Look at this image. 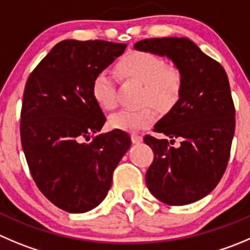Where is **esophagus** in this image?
<instances>
[{"label":"esophagus","mask_w":250,"mask_h":250,"mask_svg":"<svg viewBox=\"0 0 250 250\" xmlns=\"http://www.w3.org/2000/svg\"><path fill=\"white\" fill-rule=\"evenodd\" d=\"M131 141L134 142V144H140V142H142V136L139 134H132L131 135Z\"/></svg>","instance_id":"obj_1"}]
</instances>
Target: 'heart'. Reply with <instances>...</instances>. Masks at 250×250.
Here are the masks:
<instances>
[{
  "instance_id": "obj_1",
  "label": "heart",
  "mask_w": 250,
  "mask_h": 250,
  "mask_svg": "<svg viewBox=\"0 0 250 250\" xmlns=\"http://www.w3.org/2000/svg\"><path fill=\"white\" fill-rule=\"evenodd\" d=\"M121 77L142 83L140 102L151 103L158 109H169L179 101L183 91V73L179 66L166 62L161 56L148 51H131L116 65ZM92 96L104 110L116 106V85L113 76L106 71L97 73L92 82ZM156 119L151 105L136 110H121L109 119L114 129L123 131H137L149 126Z\"/></svg>"
}]
</instances>
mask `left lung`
<instances>
[{
	"label": "left lung",
	"instance_id": "1",
	"mask_svg": "<svg viewBox=\"0 0 250 250\" xmlns=\"http://www.w3.org/2000/svg\"><path fill=\"white\" fill-rule=\"evenodd\" d=\"M134 47L167 56L183 73L180 98L146 135L154 153L146 172L153 196L167 205H187L210 194L222 178L229 159L236 127V110L225 68L187 38H152ZM181 139L178 147L170 146Z\"/></svg>",
	"mask_w": 250,
	"mask_h": 250
}]
</instances>
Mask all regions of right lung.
<instances>
[{"mask_svg":"<svg viewBox=\"0 0 250 250\" xmlns=\"http://www.w3.org/2000/svg\"><path fill=\"white\" fill-rule=\"evenodd\" d=\"M125 49L105 40H63L25 83L21 141L28 167L45 198L67 212H87L104 200L131 145L118 129L94 136L106 119L92 96V82Z\"/></svg>","mask_w":250,"mask_h":250,"instance_id":"obj_1","label":"right lung"}]
</instances>
